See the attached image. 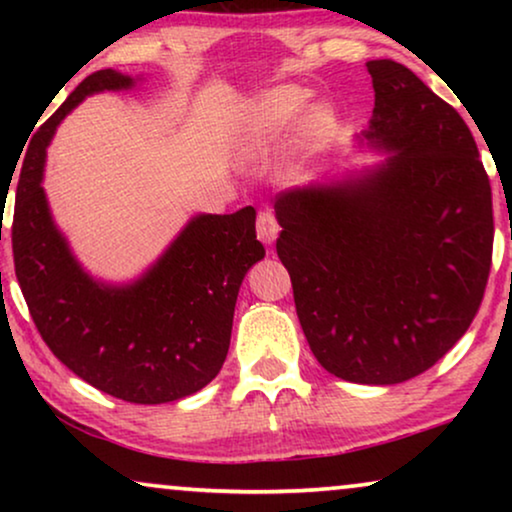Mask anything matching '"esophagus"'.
<instances>
[{
    "label": "esophagus",
    "instance_id": "obj_1",
    "mask_svg": "<svg viewBox=\"0 0 512 512\" xmlns=\"http://www.w3.org/2000/svg\"><path fill=\"white\" fill-rule=\"evenodd\" d=\"M256 235L263 244H272L279 235V223L272 209H261L256 219Z\"/></svg>",
    "mask_w": 512,
    "mask_h": 512
}]
</instances>
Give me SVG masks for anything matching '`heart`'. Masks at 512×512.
Masks as SVG:
<instances>
[{
  "label": "heart",
  "instance_id": "1",
  "mask_svg": "<svg viewBox=\"0 0 512 512\" xmlns=\"http://www.w3.org/2000/svg\"><path fill=\"white\" fill-rule=\"evenodd\" d=\"M305 95L298 90H277L265 97V100L254 109V114L249 118L247 132L249 139L256 144L270 142L289 125L296 114L303 107ZM333 118L326 109H314L305 116V137L314 149H319L331 135Z\"/></svg>",
  "mask_w": 512,
  "mask_h": 512
}]
</instances>
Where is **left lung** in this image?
<instances>
[{"label": "left lung", "instance_id": "left-lung-1", "mask_svg": "<svg viewBox=\"0 0 512 512\" xmlns=\"http://www.w3.org/2000/svg\"><path fill=\"white\" fill-rule=\"evenodd\" d=\"M368 174L275 195L277 256L312 354L359 384H398L450 352L492 268V186L457 114L408 67L366 62Z\"/></svg>", "mask_w": 512, "mask_h": 512}]
</instances>
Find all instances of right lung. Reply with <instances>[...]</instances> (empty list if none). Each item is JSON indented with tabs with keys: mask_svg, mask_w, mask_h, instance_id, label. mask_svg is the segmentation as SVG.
Segmentation results:
<instances>
[{
	"mask_svg": "<svg viewBox=\"0 0 512 512\" xmlns=\"http://www.w3.org/2000/svg\"><path fill=\"white\" fill-rule=\"evenodd\" d=\"M135 79L100 69L83 79L30 142L13 209V263L48 349L81 380L128 403L191 396L219 375L242 279L265 256L256 209L198 214L137 282L102 284L76 261L55 226L41 179L46 146L88 95Z\"/></svg>",
	"mask_w": 512,
	"mask_h": 512,
	"instance_id": "obj_1",
	"label": "right lung"
}]
</instances>
